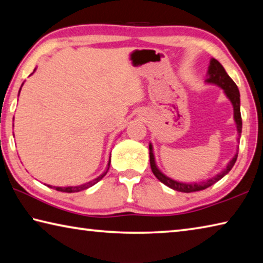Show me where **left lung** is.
I'll return each mask as SVG.
<instances>
[{
    "label": "left lung",
    "mask_w": 263,
    "mask_h": 263,
    "mask_svg": "<svg viewBox=\"0 0 263 263\" xmlns=\"http://www.w3.org/2000/svg\"><path fill=\"white\" fill-rule=\"evenodd\" d=\"M205 82L216 84V86L220 87L222 90H224L225 95L228 96V99L231 101V103L233 105L234 121H235V124H237V131L240 136V133H241V128H242V121H241V114H240L239 89L237 87V84L234 83L233 80L229 77L228 73H226V70L220 65V62L216 59H213V58L210 60V66H209V70H208V79L205 80ZM237 158H238V153L234 155L233 159L229 162V164L226 166L224 171L219 173L218 175H216L215 177H212V179H209L203 182L184 183V182H179L171 179V177L166 176L161 171H160L157 166V163H155L153 146L152 144H149V163H151V168H152L153 174L160 182H162L163 184H166L167 186H169V188L174 189L176 191H181V193H194V191L204 190L209 188V186H211L212 184H215L217 181L222 179V177H224L231 171V169H232L235 161H237Z\"/></svg>",
    "instance_id": "8db88e82"
}]
</instances>
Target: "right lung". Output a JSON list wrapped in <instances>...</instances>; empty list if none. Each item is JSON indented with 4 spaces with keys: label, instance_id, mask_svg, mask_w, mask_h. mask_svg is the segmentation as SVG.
Instances as JSON below:
<instances>
[{
    "label": "right lung",
    "instance_id": "obj_1",
    "mask_svg": "<svg viewBox=\"0 0 263 263\" xmlns=\"http://www.w3.org/2000/svg\"><path fill=\"white\" fill-rule=\"evenodd\" d=\"M110 162H111V161L109 160V162H108V167H106L105 172L102 173V174H101L99 177H96V179H94V180L90 181V182H87V183H84V184H81V185H75V186H53V188H54V189H55V190H58V191H62V193H78V191H81V190H84V189L90 188V186H92L94 184H96L97 182L101 181V180L103 179V177L105 176V174H106V173H108V171H109ZM48 186H50V188H52L51 185H48Z\"/></svg>",
    "mask_w": 263,
    "mask_h": 263
}]
</instances>
